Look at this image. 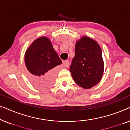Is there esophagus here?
<instances>
[{"label": "esophagus", "mask_w": 130, "mask_h": 130, "mask_svg": "<svg viewBox=\"0 0 130 130\" xmlns=\"http://www.w3.org/2000/svg\"><path fill=\"white\" fill-rule=\"evenodd\" d=\"M63 64L64 65V66L66 67V68H68L69 67V61L68 60H66V61H63Z\"/></svg>", "instance_id": "34e87169"}]
</instances>
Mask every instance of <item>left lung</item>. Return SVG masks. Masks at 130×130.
<instances>
[{"label":"left lung","instance_id":"obj_1","mask_svg":"<svg viewBox=\"0 0 130 130\" xmlns=\"http://www.w3.org/2000/svg\"><path fill=\"white\" fill-rule=\"evenodd\" d=\"M104 70L102 50L99 44L88 37L77 41L70 67L76 84L83 89L92 88L101 81Z\"/></svg>","mask_w":130,"mask_h":130}]
</instances>
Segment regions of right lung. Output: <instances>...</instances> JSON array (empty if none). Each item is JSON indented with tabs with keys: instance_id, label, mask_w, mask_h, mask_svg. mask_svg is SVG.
Segmentation results:
<instances>
[{
	"instance_id": "add662e5",
	"label": "right lung",
	"mask_w": 130,
	"mask_h": 130,
	"mask_svg": "<svg viewBox=\"0 0 130 130\" xmlns=\"http://www.w3.org/2000/svg\"><path fill=\"white\" fill-rule=\"evenodd\" d=\"M25 63L31 82L37 88L43 89L53 84L56 74L54 67L62 61L49 39L43 37L37 39L28 48Z\"/></svg>"
}]
</instances>
